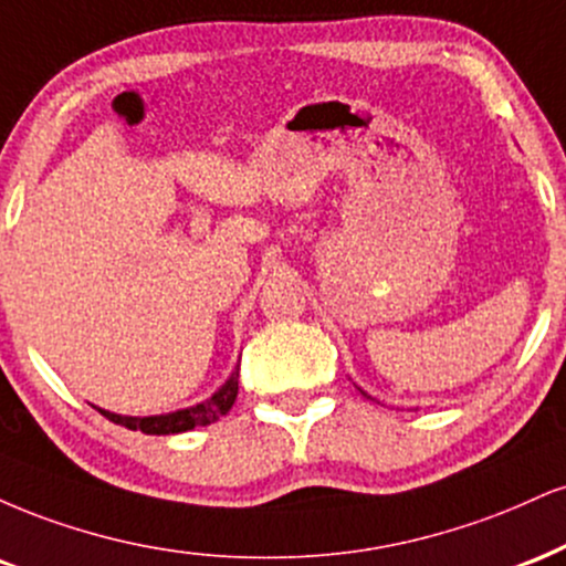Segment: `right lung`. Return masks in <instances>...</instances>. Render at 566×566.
<instances>
[{
  "instance_id": "obj_1",
  "label": "right lung",
  "mask_w": 566,
  "mask_h": 566,
  "mask_svg": "<svg viewBox=\"0 0 566 566\" xmlns=\"http://www.w3.org/2000/svg\"><path fill=\"white\" fill-rule=\"evenodd\" d=\"M238 397V368L232 370V376L224 381V387L214 391L209 400L196 405V408L177 410V413L166 416H148V418H132V416H116L108 413V410H99L108 421L118 423V427H126L132 431H143V434H179V431H190L196 427H209L222 418L232 408Z\"/></svg>"
}]
</instances>
